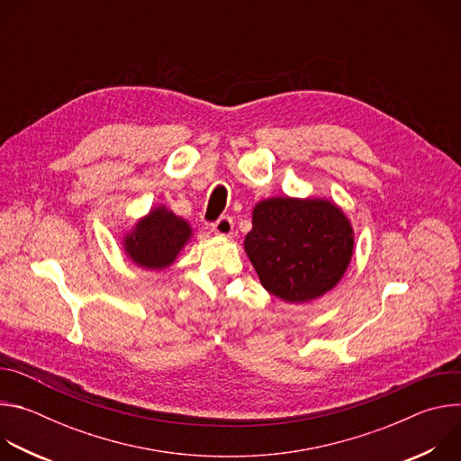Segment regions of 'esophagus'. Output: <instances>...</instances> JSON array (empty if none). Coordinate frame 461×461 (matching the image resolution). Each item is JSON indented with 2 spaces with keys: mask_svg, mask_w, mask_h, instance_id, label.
I'll list each match as a JSON object with an SVG mask.
<instances>
[{
  "mask_svg": "<svg viewBox=\"0 0 461 461\" xmlns=\"http://www.w3.org/2000/svg\"><path fill=\"white\" fill-rule=\"evenodd\" d=\"M213 231L221 237H230L233 233V221L230 217H221L215 224H213Z\"/></svg>",
  "mask_w": 461,
  "mask_h": 461,
  "instance_id": "obj_1",
  "label": "esophagus"
}]
</instances>
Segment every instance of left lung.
Instances as JSON below:
<instances>
[{
    "instance_id": "left-lung-1",
    "label": "left lung",
    "mask_w": 461,
    "mask_h": 461,
    "mask_svg": "<svg viewBox=\"0 0 461 461\" xmlns=\"http://www.w3.org/2000/svg\"><path fill=\"white\" fill-rule=\"evenodd\" d=\"M244 249L272 295L306 303L332 290L345 276L354 230L330 201L274 196L253 208Z\"/></svg>"
}]
</instances>
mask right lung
<instances>
[{
	"mask_svg": "<svg viewBox=\"0 0 461 461\" xmlns=\"http://www.w3.org/2000/svg\"><path fill=\"white\" fill-rule=\"evenodd\" d=\"M191 226L160 206L140 219L135 228L123 237V249L135 265L148 270H164L187 244Z\"/></svg>",
	"mask_w": 461,
	"mask_h": 461,
	"instance_id": "right-lung-1",
	"label": "right lung"
}]
</instances>
